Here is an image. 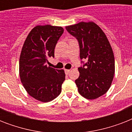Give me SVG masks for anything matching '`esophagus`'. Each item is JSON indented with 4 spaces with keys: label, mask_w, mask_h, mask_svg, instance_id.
<instances>
[{
    "label": "esophagus",
    "mask_w": 132,
    "mask_h": 132,
    "mask_svg": "<svg viewBox=\"0 0 132 132\" xmlns=\"http://www.w3.org/2000/svg\"><path fill=\"white\" fill-rule=\"evenodd\" d=\"M70 72V70H68V69H66V70H65V73H66V75L69 74Z\"/></svg>",
    "instance_id": "34e87169"
}]
</instances>
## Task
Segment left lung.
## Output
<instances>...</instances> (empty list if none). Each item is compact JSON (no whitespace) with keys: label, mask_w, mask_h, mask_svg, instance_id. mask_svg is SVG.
<instances>
[{"label":"left lung","mask_w":132,"mask_h":132,"mask_svg":"<svg viewBox=\"0 0 132 132\" xmlns=\"http://www.w3.org/2000/svg\"><path fill=\"white\" fill-rule=\"evenodd\" d=\"M66 29L78 40L81 60H87L78 68L79 77L75 84L79 92L88 99L98 98L108 92L114 78V56L110 44L93 22H81L67 26Z\"/></svg>","instance_id":"left-lung-1"}]
</instances>
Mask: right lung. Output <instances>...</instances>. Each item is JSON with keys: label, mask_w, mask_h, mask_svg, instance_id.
Returning a JSON list of instances; mask_svg holds the SVG:
<instances>
[{"label": "right lung", "mask_w": 132, "mask_h": 132, "mask_svg": "<svg viewBox=\"0 0 132 132\" xmlns=\"http://www.w3.org/2000/svg\"><path fill=\"white\" fill-rule=\"evenodd\" d=\"M64 33L62 27L36 26L30 31L22 48L19 61L21 82L30 96L48 102L60 95L65 80L64 70L47 66L54 57L56 44Z\"/></svg>", "instance_id": "add662e5"}]
</instances>
